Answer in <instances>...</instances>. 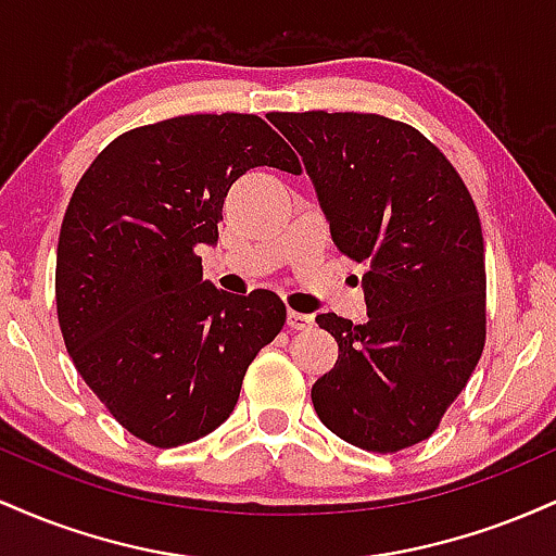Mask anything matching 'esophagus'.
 Listing matches in <instances>:
<instances>
[{
    "label": "esophagus",
    "mask_w": 556,
    "mask_h": 556,
    "mask_svg": "<svg viewBox=\"0 0 556 556\" xmlns=\"http://www.w3.org/2000/svg\"><path fill=\"white\" fill-rule=\"evenodd\" d=\"M287 327H290V329H308V327H314V316L300 314V311H290V314H287Z\"/></svg>",
    "instance_id": "1"
}]
</instances>
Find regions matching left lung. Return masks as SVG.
<instances>
[{
	"label": "left lung",
	"instance_id": "8db88e82",
	"mask_svg": "<svg viewBox=\"0 0 556 556\" xmlns=\"http://www.w3.org/2000/svg\"><path fill=\"white\" fill-rule=\"evenodd\" d=\"M303 156L331 240L366 266L368 321L316 316L340 344L311 389L321 424L368 452L424 442L486 342V266L463 177L416 127L363 112H271Z\"/></svg>",
	"mask_w": 556,
	"mask_h": 556
}]
</instances>
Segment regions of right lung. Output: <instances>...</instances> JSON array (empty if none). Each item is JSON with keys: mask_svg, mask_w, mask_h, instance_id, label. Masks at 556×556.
<instances>
[{"mask_svg": "<svg viewBox=\"0 0 556 556\" xmlns=\"http://www.w3.org/2000/svg\"><path fill=\"white\" fill-rule=\"evenodd\" d=\"M253 167L300 175L256 114H182L117 136L75 185L56 245V318L75 368L117 424L180 446L229 418L248 366L285 327L271 290L203 279L229 185Z\"/></svg>", "mask_w": 556, "mask_h": 556, "instance_id": "add662e5", "label": "right lung"}]
</instances>
